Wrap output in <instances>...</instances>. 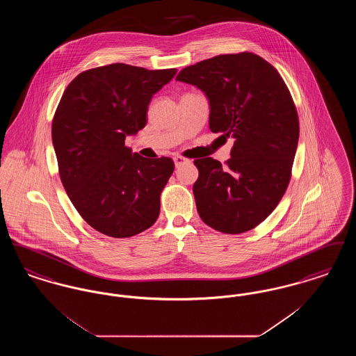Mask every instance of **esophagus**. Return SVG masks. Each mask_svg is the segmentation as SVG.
<instances>
[{"label":"esophagus","instance_id":"34e87169","mask_svg":"<svg viewBox=\"0 0 356 356\" xmlns=\"http://www.w3.org/2000/svg\"><path fill=\"white\" fill-rule=\"evenodd\" d=\"M173 161H175L176 168H179V167H181L183 164L188 163V160H186V157H183V156H175V157H173Z\"/></svg>","mask_w":356,"mask_h":356}]
</instances>
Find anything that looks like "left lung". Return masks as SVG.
<instances>
[{
  "mask_svg": "<svg viewBox=\"0 0 356 356\" xmlns=\"http://www.w3.org/2000/svg\"><path fill=\"white\" fill-rule=\"evenodd\" d=\"M209 102V129L235 138L231 159L195 160L193 195L202 220L222 234H243L266 220L287 189L299 119L287 85L260 56L220 54L183 69Z\"/></svg>",
  "mask_w": 356,
  "mask_h": 356,
  "instance_id": "8db88e82",
  "label": "left lung"
}]
</instances>
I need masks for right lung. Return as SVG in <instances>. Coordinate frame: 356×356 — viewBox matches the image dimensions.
Wrapping results in <instances>:
<instances>
[{"mask_svg": "<svg viewBox=\"0 0 356 356\" xmlns=\"http://www.w3.org/2000/svg\"><path fill=\"white\" fill-rule=\"evenodd\" d=\"M176 72L121 63L89 69L56 109L51 141L63 186L81 218L106 236H135L159 218L175 164L132 153L125 137L145 127L153 95Z\"/></svg>", "mask_w": 356, "mask_h": 356, "instance_id": "right-lung-1", "label": "right lung"}]
</instances>
